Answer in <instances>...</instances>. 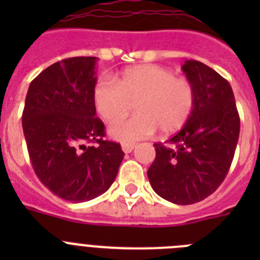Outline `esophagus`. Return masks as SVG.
<instances>
[{"mask_svg":"<svg viewBox=\"0 0 260 260\" xmlns=\"http://www.w3.org/2000/svg\"><path fill=\"white\" fill-rule=\"evenodd\" d=\"M135 144L134 143H123L122 144V151L125 153H130L133 150H134Z\"/></svg>","mask_w":260,"mask_h":260,"instance_id":"obj_1","label":"esophagus"}]
</instances>
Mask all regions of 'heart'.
Returning a JSON list of instances; mask_svg holds the SVG:
<instances>
[{
  "instance_id": "heart-1",
  "label": "heart",
  "mask_w": 260,
  "mask_h": 260,
  "mask_svg": "<svg viewBox=\"0 0 260 260\" xmlns=\"http://www.w3.org/2000/svg\"><path fill=\"white\" fill-rule=\"evenodd\" d=\"M98 113L107 122L123 118L135 103L137 113L109 127L110 135L121 142L150 137L160 128L164 134L180 130L189 119L195 104L194 87L171 69L155 63L123 70L114 80L102 78L93 88Z\"/></svg>"
}]
</instances>
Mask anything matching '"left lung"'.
<instances>
[{
  "label": "left lung",
  "instance_id": "8db88e82",
  "mask_svg": "<svg viewBox=\"0 0 260 260\" xmlns=\"http://www.w3.org/2000/svg\"><path fill=\"white\" fill-rule=\"evenodd\" d=\"M182 70L194 87V109L167 144H153L156 157L147 176L156 194L186 206L210 197L224 181L237 147L240 116L233 89L219 73L195 59H187Z\"/></svg>",
  "mask_w": 260,
  "mask_h": 260
}]
</instances>
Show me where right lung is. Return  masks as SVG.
<instances>
[{"instance_id": "obj_1", "label": "right lung", "mask_w": 260, "mask_h": 260, "mask_svg": "<svg viewBox=\"0 0 260 260\" xmlns=\"http://www.w3.org/2000/svg\"><path fill=\"white\" fill-rule=\"evenodd\" d=\"M96 57H71L50 65L31 82L23 109V133L36 176L53 194L73 203L104 194L125 156L119 143L104 141L105 126L96 117Z\"/></svg>"}]
</instances>
